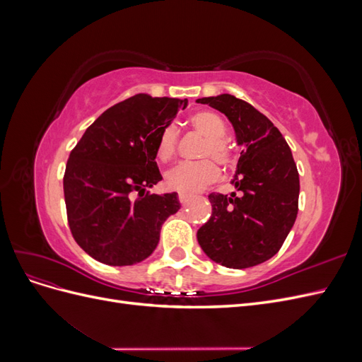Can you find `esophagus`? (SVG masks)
<instances>
[{"instance_id": "1", "label": "esophagus", "mask_w": 362, "mask_h": 362, "mask_svg": "<svg viewBox=\"0 0 362 362\" xmlns=\"http://www.w3.org/2000/svg\"><path fill=\"white\" fill-rule=\"evenodd\" d=\"M178 199H180V202H181L182 205H185V204H187V202L192 199V194H187V193H180V194H178Z\"/></svg>"}]
</instances>
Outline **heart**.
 <instances>
[{"mask_svg": "<svg viewBox=\"0 0 362 362\" xmlns=\"http://www.w3.org/2000/svg\"><path fill=\"white\" fill-rule=\"evenodd\" d=\"M192 127L205 137L201 157H211L221 166L233 163V149L225 139L226 125L223 119L213 112H198L190 117ZM178 129L175 125H166L157 139L156 157L161 163H168L177 152ZM206 158L201 161H184L166 172V185L181 193H196L218 178L216 163Z\"/></svg>", "mask_w": 362, "mask_h": 362, "instance_id": "b5f03b06", "label": "heart"}]
</instances>
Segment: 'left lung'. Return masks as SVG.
Here are the masks:
<instances>
[{"mask_svg": "<svg viewBox=\"0 0 362 362\" xmlns=\"http://www.w3.org/2000/svg\"><path fill=\"white\" fill-rule=\"evenodd\" d=\"M223 113L243 146L233 184L240 193H211L213 213L198 231L202 250L229 269H247L270 259L294 225L299 173L279 129L249 103L222 93L198 100Z\"/></svg>", "mask_w": 362, "mask_h": 362, "instance_id": "1", "label": "left lung"}]
</instances>
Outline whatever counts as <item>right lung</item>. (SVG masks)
<instances>
[{
  "label": "right lung",
  "instance_id": "add662e5",
  "mask_svg": "<svg viewBox=\"0 0 362 362\" xmlns=\"http://www.w3.org/2000/svg\"><path fill=\"white\" fill-rule=\"evenodd\" d=\"M187 100L139 93L105 110L71 151L63 178L68 223L78 246L108 266H133L158 245L177 193L151 194L161 129ZM138 196L136 197L135 194Z\"/></svg>",
  "mask_w": 362,
  "mask_h": 362
}]
</instances>
